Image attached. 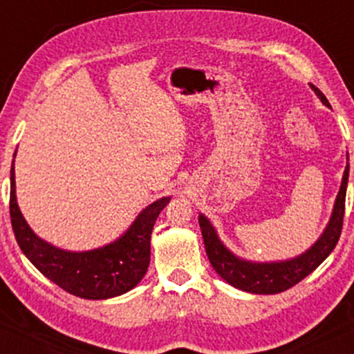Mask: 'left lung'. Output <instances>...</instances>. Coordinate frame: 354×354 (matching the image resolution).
Masks as SVG:
<instances>
[{
	"label": "left lung",
	"instance_id": "obj_1",
	"mask_svg": "<svg viewBox=\"0 0 354 354\" xmlns=\"http://www.w3.org/2000/svg\"><path fill=\"white\" fill-rule=\"evenodd\" d=\"M310 86L321 100V103L331 108L326 96L313 84ZM346 160H349L348 156ZM348 176L349 163H346V168H344L343 180H341L339 191L336 194L330 221H328L323 233L319 234V238L304 253L291 259H283V261H251V259L239 258L219 239L218 231L211 225L209 219L200 213L198 221H200L203 241H205V250L211 266L226 283L238 288V290L246 291V293L276 295L295 286L296 283H299L303 278L313 273L330 256L336 243H338L341 228H343Z\"/></svg>",
	"mask_w": 354,
	"mask_h": 354
}]
</instances>
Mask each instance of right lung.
Here are the masks:
<instances>
[{
    "label": "right lung",
    "mask_w": 354,
    "mask_h": 354,
    "mask_svg": "<svg viewBox=\"0 0 354 354\" xmlns=\"http://www.w3.org/2000/svg\"><path fill=\"white\" fill-rule=\"evenodd\" d=\"M10 173V214L15 238L24 256L48 279L84 299L115 298L128 293L143 279L149 266L154 221L171 196H163L146 206L115 241L95 250L68 251L44 241L30 228L16 200L15 160Z\"/></svg>",
    "instance_id": "right-lung-1"
}]
</instances>
